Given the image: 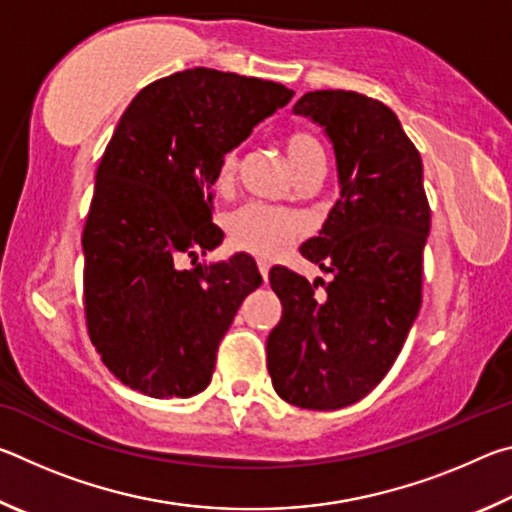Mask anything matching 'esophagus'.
Here are the masks:
<instances>
[{
    "label": "esophagus",
    "instance_id": "obj_1",
    "mask_svg": "<svg viewBox=\"0 0 512 512\" xmlns=\"http://www.w3.org/2000/svg\"><path fill=\"white\" fill-rule=\"evenodd\" d=\"M257 268H259V273H262L264 280H268V268H271V264H268L266 259H257Z\"/></svg>",
    "mask_w": 512,
    "mask_h": 512
}]
</instances>
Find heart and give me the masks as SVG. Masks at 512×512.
<instances>
[{
    "instance_id": "obj_1",
    "label": "heart",
    "mask_w": 512,
    "mask_h": 512,
    "mask_svg": "<svg viewBox=\"0 0 512 512\" xmlns=\"http://www.w3.org/2000/svg\"><path fill=\"white\" fill-rule=\"evenodd\" d=\"M287 158L291 167L302 176L318 162H325L323 149L307 133H293L287 137ZM237 169V151L223 155L219 167V183H228ZM230 235L237 246L262 257H275L287 248L298 235V221L289 212L275 210L262 203H250L232 214Z\"/></svg>"
}]
</instances>
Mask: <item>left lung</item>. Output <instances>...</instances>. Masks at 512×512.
<instances>
[{
  "instance_id": "8db88e82",
  "label": "left lung",
  "mask_w": 512,
  "mask_h": 512,
  "mask_svg": "<svg viewBox=\"0 0 512 512\" xmlns=\"http://www.w3.org/2000/svg\"><path fill=\"white\" fill-rule=\"evenodd\" d=\"M293 112L334 146L339 201L318 237L300 246L332 282L271 268L282 318L268 334L266 361L284 402L334 411L386 377L418 318L431 212L420 153L391 108L359 92L316 90Z\"/></svg>"
}]
</instances>
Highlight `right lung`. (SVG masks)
I'll return each instance as SVG.
<instances>
[{
  "instance_id": "obj_1",
  "label": "right lung",
  "mask_w": 512,
  "mask_h": 512,
  "mask_svg": "<svg viewBox=\"0 0 512 512\" xmlns=\"http://www.w3.org/2000/svg\"><path fill=\"white\" fill-rule=\"evenodd\" d=\"M280 83L194 67L137 94L97 169L83 230L85 320L121 384L158 400L210 386L216 348L262 284L246 253L178 271L214 250L212 187L225 153L287 106Z\"/></svg>"
}]
</instances>
